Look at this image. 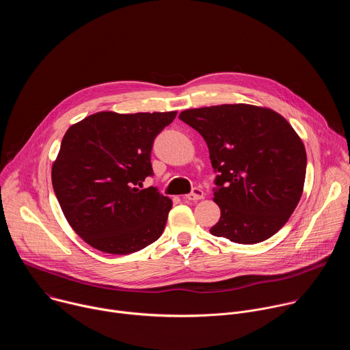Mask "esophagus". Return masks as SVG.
Instances as JSON below:
<instances>
[{
  "instance_id": "esophagus-1",
  "label": "esophagus",
  "mask_w": 350,
  "mask_h": 350,
  "mask_svg": "<svg viewBox=\"0 0 350 350\" xmlns=\"http://www.w3.org/2000/svg\"><path fill=\"white\" fill-rule=\"evenodd\" d=\"M205 198V193L201 188H193L191 193L185 195V199H188V201H199V199H204Z\"/></svg>"
}]
</instances>
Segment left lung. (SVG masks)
Wrapping results in <instances>:
<instances>
[{
  "label": "left lung",
  "mask_w": 350,
  "mask_h": 350,
  "mask_svg": "<svg viewBox=\"0 0 350 350\" xmlns=\"http://www.w3.org/2000/svg\"><path fill=\"white\" fill-rule=\"evenodd\" d=\"M204 137L217 172L213 201L220 219L211 234L258 243L284 227L304 192L306 149L280 113L247 104L183 111Z\"/></svg>",
  "instance_id": "8db88e82"
}]
</instances>
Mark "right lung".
Wrapping results in <instances>:
<instances>
[{
    "label": "right lung",
    "instance_id": "1",
    "mask_svg": "<svg viewBox=\"0 0 350 350\" xmlns=\"http://www.w3.org/2000/svg\"><path fill=\"white\" fill-rule=\"evenodd\" d=\"M176 115L104 111L68 129L53 187L68 223L90 246L129 255L162 235L172 199L141 187L152 174L154 139Z\"/></svg>",
    "mask_w": 350,
    "mask_h": 350
}]
</instances>
